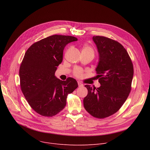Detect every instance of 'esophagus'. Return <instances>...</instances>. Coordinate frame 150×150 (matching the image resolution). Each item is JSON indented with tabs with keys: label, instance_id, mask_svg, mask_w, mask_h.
<instances>
[{
	"label": "esophagus",
	"instance_id": "34e87169",
	"mask_svg": "<svg viewBox=\"0 0 150 150\" xmlns=\"http://www.w3.org/2000/svg\"><path fill=\"white\" fill-rule=\"evenodd\" d=\"M78 86H79V87H82V86H83V84L80 81H78Z\"/></svg>",
	"mask_w": 150,
	"mask_h": 150
}]
</instances>
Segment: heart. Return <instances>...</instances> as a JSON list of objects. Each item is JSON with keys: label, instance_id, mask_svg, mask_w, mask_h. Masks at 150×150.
Returning a JSON list of instances; mask_svg holds the SVG:
<instances>
[{"label": "heart", "instance_id": "1", "mask_svg": "<svg viewBox=\"0 0 150 150\" xmlns=\"http://www.w3.org/2000/svg\"><path fill=\"white\" fill-rule=\"evenodd\" d=\"M82 52H89L91 53L92 54H93V50L92 48V47L88 45V44H86L83 46V49H82ZM82 74V70L79 69V68H77L76 69L75 71V75L76 76H80Z\"/></svg>", "mask_w": 150, "mask_h": 150}]
</instances>
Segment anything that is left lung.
Segmentation results:
<instances>
[{"label": "left lung", "mask_w": 150, "mask_h": 150, "mask_svg": "<svg viewBox=\"0 0 150 150\" xmlns=\"http://www.w3.org/2000/svg\"><path fill=\"white\" fill-rule=\"evenodd\" d=\"M92 39L98 53L96 71L101 86L97 89L84 86L88 93L83 105L91 115L103 119L117 112L127 100L134 69L129 54L121 44L104 36H95Z\"/></svg>", "instance_id": "obj_1"}]
</instances>
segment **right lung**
<instances>
[{"instance_id": "1", "label": "right lung", "mask_w": 150, "mask_h": 150, "mask_svg": "<svg viewBox=\"0 0 150 150\" xmlns=\"http://www.w3.org/2000/svg\"><path fill=\"white\" fill-rule=\"evenodd\" d=\"M75 37L52 35L31 45L19 69L22 92L30 106L39 114L54 116L64 108L67 96L78 88L73 78L62 81L54 75L62 61L66 45Z\"/></svg>"}]
</instances>
